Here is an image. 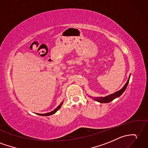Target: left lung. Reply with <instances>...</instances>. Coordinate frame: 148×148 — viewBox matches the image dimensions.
<instances>
[{
    "label": "left lung",
    "instance_id": "1",
    "mask_svg": "<svg viewBox=\"0 0 148 148\" xmlns=\"http://www.w3.org/2000/svg\"><path fill=\"white\" fill-rule=\"evenodd\" d=\"M129 79H130V76H129V78L128 81H127V82L125 83V84L124 85V86H123L121 90H119L118 91H116L115 92H114L113 94H112V95H108L106 96V97H99V98H95L94 99L96 101H97L99 103H109L112 101V100H113V99L119 97L120 96H121L123 92H124V91L125 90V89L127 88V86L128 85V83H129Z\"/></svg>",
    "mask_w": 148,
    "mask_h": 148
}]
</instances>
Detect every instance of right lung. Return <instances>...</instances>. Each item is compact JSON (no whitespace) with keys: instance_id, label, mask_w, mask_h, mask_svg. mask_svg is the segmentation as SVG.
Listing matches in <instances>:
<instances>
[{"instance_id":"add662e5","label":"right lung","mask_w":148,"mask_h":148,"mask_svg":"<svg viewBox=\"0 0 148 148\" xmlns=\"http://www.w3.org/2000/svg\"><path fill=\"white\" fill-rule=\"evenodd\" d=\"M62 103H63V101L59 105H58L56 109L53 110V111H51L50 112L47 113H43V114H40V113H37V114L39 115H42V116H49V115H53V114H54V113H56L57 112L58 110L60 109V108L61 107V106H62Z\"/></svg>"}]
</instances>
